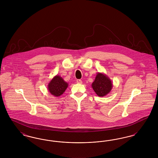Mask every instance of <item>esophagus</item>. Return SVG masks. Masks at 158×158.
Returning <instances> with one entry per match:
<instances>
[{
  "label": "esophagus",
  "instance_id": "obj_1",
  "mask_svg": "<svg viewBox=\"0 0 158 158\" xmlns=\"http://www.w3.org/2000/svg\"><path fill=\"white\" fill-rule=\"evenodd\" d=\"M76 82L77 83L81 84V83H82V81L81 79H77L76 80Z\"/></svg>",
  "mask_w": 158,
  "mask_h": 158
}]
</instances>
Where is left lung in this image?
Listing matches in <instances>:
<instances>
[{
  "instance_id": "left-lung-1",
  "label": "left lung",
  "mask_w": 158,
  "mask_h": 158,
  "mask_svg": "<svg viewBox=\"0 0 158 158\" xmlns=\"http://www.w3.org/2000/svg\"><path fill=\"white\" fill-rule=\"evenodd\" d=\"M113 83L108 76L98 72L95 81L92 83V88L99 97H105L113 88Z\"/></svg>"
}]
</instances>
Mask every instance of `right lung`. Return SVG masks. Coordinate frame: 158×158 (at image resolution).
Returning <instances> with one entry per match:
<instances>
[{
	"mask_svg": "<svg viewBox=\"0 0 158 158\" xmlns=\"http://www.w3.org/2000/svg\"><path fill=\"white\" fill-rule=\"evenodd\" d=\"M68 83L65 82L59 75L55 76L48 84V92L55 97L62 95L68 87Z\"/></svg>",
	"mask_w": 158,
	"mask_h": 158,
	"instance_id": "obj_1",
	"label": "right lung"
}]
</instances>
